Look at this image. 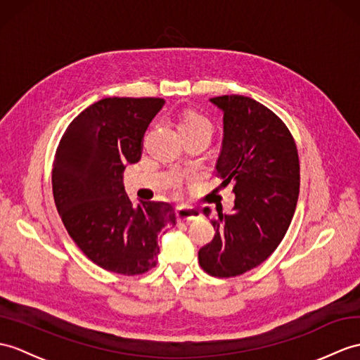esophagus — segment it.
I'll list each match as a JSON object with an SVG mask.
<instances>
[{"label": "esophagus", "instance_id": "esophagus-1", "mask_svg": "<svg viewBox=\"0 0 360 360\" xmlns=\"http://www.w3.org/2000/svg\"><path fill=\"white\" fill-rule=\"evenodd\" d=\"M200 216H202V213H200V210H198L195 207H179L176 210V219L179 222L195 221V219H199Z\"/></svg>", "mask_w": 360, "mask_h": 360}]
</instances>
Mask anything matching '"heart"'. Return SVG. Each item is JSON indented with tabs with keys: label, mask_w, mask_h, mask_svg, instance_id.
<instances>
[{
	"label": "heart",
	"mask_w": 360,
	"mask_h": 360,
	"mask_svg": "<svg viewBox=\"0 0 360 360\" xmlns=\"http://www.w3.org/2000/svg\"><path fill=\"white\" fill-rule=\"evenodd\" d=\"M179 129L184 133V136L187 135H196V133H205V135H213V124L212 121L205 118L204 115L191 112L184 116L182 121L179 122Z\"/></svg>",
	"instance_id": "b5f03b06"
}]
</instances>
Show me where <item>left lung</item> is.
Returning <instances> with one entry per match:
<instances>
[{
  "mask_svg": "<svg viewBox=\"0 0 360 360\" xmlns=\"http://www.w3.org/2000/svg\"><path fill=\"white\" fill-rule=\"evenodd\" d=\"M210 103L224 113L216 174L222 187L235 186L236 199L230 214L218 210L214 238L198 259L208 274L233 278L261 265L285 236L299 196V156L287 125L261 103L242 95Z\"/></svg>",
  "mask_w": 360,
  "mask_h": 360,
  "instance_id": "obj_1",
  "label": "left lung"
}]
</instances>
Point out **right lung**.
I'll list each match as a JSON object with an SVG mask.
<instances>
[{
  "mask_svg": "<svg viewBox=\"0 0 360 360\" xmlns=\"http://www.w3.org/2000/svg\"><path fill=\"white\" fill-rule=\"evenodd\" d=\"M161 98H104L75 118L56 148L52 188L56 210L81 252L125 276L152 270L161 233L176 225L169 202L133 205L122 176L142 153Z\"/></svg>",
  "mask_w": 360,
  "mask_h": 360,
  "instance_id": "right-lung-1",
  "label": "right lung"
}]
</instances>
